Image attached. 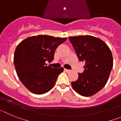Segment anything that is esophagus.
<instances>
[{"mask_svg":"<svg viewBox=\"0 0 121 121\" xmlns=\"http://www.w3.org/2000/svg\"><path fill=\"white\" fill-rule=\"evenodd\" d=\"M65 72H70V70H68V69H65Z\"/></svg>","mask_w":121,"mask_h":121,"instance_id":"obj_1","label":"esophagus"}]
</instances>
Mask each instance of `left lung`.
Instances as JSON below:
<instances>
[{
  "mask_svg": "<svg viewBox=\"0 0 121 121\" xmlns=\"http://www.w3.org/2000/svg\"><path fill=\"white\" fill-rule=\"evenodd\" d=\"M80 61L85 69L78 73L77 81L71 82L76 92L83 96H91L99 91L107 82L113 65L110 48L103 40L89 35L69 37Z\"/></svg>",
  "mask_w": 121,
  "mask_h": 121,
  "instance_id": "1",
  "label": "left lung"
}]
</instances>
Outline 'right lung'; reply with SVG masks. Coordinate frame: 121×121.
Here are the masks:
<instances>
[{"label":"right lung","instance_id":"right-lung-1","mask_svg":"<svg viewBox=\"0 0 121 121\" xmlns=\"http://www.w3.org/2000/svg\"><path fill=\"white\" fill-rule=\"evenodd\" d=\"M66 40L67 37L38 35L28 37L17 46L14 54L17 74L31 93L42 95L54 86L64 68H53L46 61L53 60L56 49Z\"/></svg>","mask_w":121,"mask_h":121}]
</instances>
